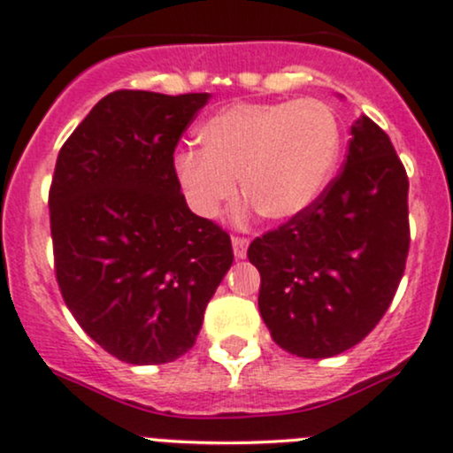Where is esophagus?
I'll return each instance as SVG.
<instances>
[{"mask_svg": "<svg viewBox=\"0 0 453 453\" xmlns=\"http://www.w3.org/2000/svg\"><path fill=\"white\" fill-rule=\"evenodd\" d=\"M231 244H233V255H235L237 259H244L246 250H248V240H246V237L233 235L231 237Z\"/></svg>", "mask_w": 453, "mask_h": 453, "instance_id": "esophagus-1", "label": "esophagus"}]
</instances>
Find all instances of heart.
<instances>
[{"instance_id": "1", "label": "heart", "mask_w": 453, "mask_h": 453, "mask_svg": "<svg viewBox=\"0 0 453 453\" xmlns=\"http://www.w3.org/2000/svg\"><path fill=\"white\" fill-rule=\"evenodd\" d=\"M203 150L174 155V174L189 207L213 218L237 196L267 220L306 211L328 186L342 150L334 111L318 99L237 101L198 129Z\"/></svg>"}]
</instances>
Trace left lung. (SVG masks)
<instances>
[{
	"label": "left lung",
	"mask_w": 453,
	"mask_h": 453,
	"mask_svg": "<svg viewBox=\"0 0 453 453\" xmlns=\"http://www.w3.org/2000/svg\"><path fill=\"white\" fill-rule=\"evenodd\" d=\"M408 246L406 170L388 135L361 116L343 170L318 201L248 246L272 339L303 358L361 343L395 296Z\"/></svg>",
	"instance_id": "obj_1"
}]
</instances>
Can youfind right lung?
Here are the masks:
<instances>
[{
  "instance_id": "right-lung-1",
  "label": "right lung",
  "mask_w": 453,
  "mask_h": 453,
  "mask_svg": "<svg viewBox=\"0 0 453 453\" xmlns=\"http://www.w3.org/2000/svg\"><path fill=\"white\" fill-rule=\"evenodd\" d=\"M207 101V92H110L58 153V285L84 333L119 361L183 357L233 264L228 233L189 211L174 174V149Z\"/></svg>"
}]
</instances>
